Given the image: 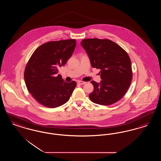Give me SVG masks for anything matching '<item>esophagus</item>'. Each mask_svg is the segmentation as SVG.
Returning a JSON list of instances; mask_svg holds the SVG:
<instances>
[{
    "instance_id": "34e87169",
    "label": "esophagus",
    "mask_w": 161,
    "mask_h": 161,
    "mask_svg": "<svg viewBox=\"0 0 161 161\" xmlns=\"http://www.w3.org/2000/svg\"><path fill=\"white\" fill-rule=\"evenodd\" d=\"M86 82L83 81H78V84H80V85H83V84H86Z\"/></svg>"
}]
</instances>
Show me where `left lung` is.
<instances>
[{
    "label": "left lung",
    "mask_w": 161,
    "mask_h": 161,
    "mask_svg": "<svg viewBox=\"0 0 161 161\" xmlns=\"http://www.w3.org/2000/svg\"><path fill=\"white\" fill-rule=\"evenodd\" d=\"M81 45L88 54L92 67L101 70V83L91 81L94 90L89 95L90 100L103 106L116 103L125 94L132 79L127 53L108 39L86 38Z\"/></svg>",
    "instance_id": "8db88e82"
}]
</instances>
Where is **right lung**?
I'll list each match as a JSON object with an SVG mask.
<instances>
[{
    "instance_id": "1",
    "label": "right lung",
    "mask_w": 161,
    "mask_h": 161,
    "mask_svg": "<svg viewBox=\"0 0 161 161\" xmlns=\"http://www.w3.org/2000/svg\"><path fill=\"white\" fill-rule=\"evenodd\" d=\"M75 46V39L49 42L38 46L28 61L24 72L26 86L43 106L55 108L69 100L77 83L65 82L57 73L71 57Z\"/></svg>"
}]
</instances>
